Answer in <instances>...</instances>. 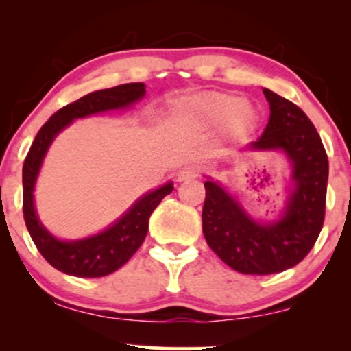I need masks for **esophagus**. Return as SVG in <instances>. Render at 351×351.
Listing matches in <instances>:
<instances>
[{
    "mask_svg": "<svg viewBox=\"0 0 351 351\" xmlns=\"http://www.w3.org/2000/svg\"><path fill=\"white\" fill-rule=\"evenodd\" d=\"M199 176V167L196 165H186L184 168H181L178 171V181H189L195 180Z\"/></svg>",
    "mask_w": 351,
    "mask_h": 351,
    "instance_id": "obj_1",
    "label": "esophagus"
}]
</instances>
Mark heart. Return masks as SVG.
<instances>
[{
	"mask_svg": "<svg viewBox=\"0 0 351 351\" xmlns=\"http://www.w3.org/2000/svg\"><path fill=\"white\" fill-rule=\"evenodd\" d=\"M181 114L193 123L216 127L224 123L229 135H243L256 123L257 112L239 95L224 92H206L189 99L181 107Z\"/></svg>",
	"mask_w": 351,
	"mask_h": 351,
	"instance_id": "obj_1",
	"label": "heart"
}]
</instances>
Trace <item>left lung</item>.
<instances>
[{
    "label": "left lung",
    "mask_w": 351,
    "mask_h": 351,
    "mask_svg": "<svg viewBox=\"0 0 351 351\" xmlns=\"http://www.w3.org/2000/svg\"><path fill=\"white\" fill-rule=\"evenodd\" d=\"M271 117L254 150H282L295 189L284 217L259 224L215 181H206L203 232L221 261L241 274L269 276L291 269L312 251L325 219L328 158L320 135L300 107L264 88Z\"/></svg>",
    "instance_id": "8db88e82"
}]
</instances>
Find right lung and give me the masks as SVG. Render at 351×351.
<instances>
[{
  "label": "right lung",
  "instance_id": "1",
  "mask_svg": "<svg viewBox=\"0 0 351 351\" xmlns=\"http://www.w3.org/2000/svg\"><path fill=\"white\" fill-rule=\"evenodd\" d=\"M143 95V82L123 84V86L104 88V90L84 95L75 102L59 108L43 125L33 145H31L29 152H27L23 165L24 221H26V228L38 251L52 267H56L60 272L75 277H104L122 267L138 251V247L147 237L148 219H150L152 213L158 206L160 201L173 191V184L168 183L155 189V191L148 193L136 201L134 206L128 209L127 215L120 217L114 226L106 229L97 236L72 241V243H64V241L51 236L36 216L33 201L34 183L44 155H46L54 136L74 119L104 110H112V108L128 107L142 99Z\"/></svg>",
  "mask_w": 351,
  "mask_h": 351
}]
</instances>
